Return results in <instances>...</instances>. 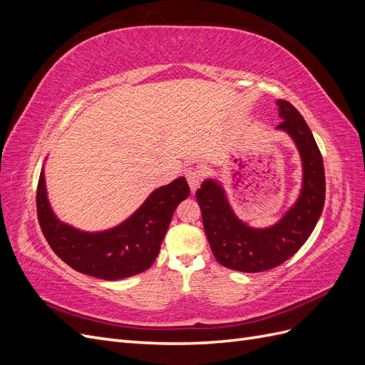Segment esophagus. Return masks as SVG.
I'll list each match as a JSON object with an SVG mask.
<instances>
[{"mask_svg": "<svg viewBox=\"0 0 365 365\" xmlns=\"http://www.w3.org/2000/svg\"><path fill=\"white\" fill-rule=\"evenodd\" d=\"M185 178H187V182H189V185H190L192 192H195L197 187L201 185L202 172L196 168H189L185 170Z\"/></svg>", "mask_w": 365, "mask_h": 365, "instance_id": "esophagus-1", "label": "esophagus"}]
</instances>
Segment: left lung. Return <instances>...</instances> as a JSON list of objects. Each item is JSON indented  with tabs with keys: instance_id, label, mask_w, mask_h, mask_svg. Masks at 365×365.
I'll return each instance as SVG.
<instances>
[{
	"instance_id": "obj_1",
	"label": "left lung",
	"mask_w": 365,
	"mask_h": 365,
	"mask_svg": "<svg viewBox=\"0 0 365 365\" xmlns=\"http://www.w3.org/2000/svg\"><path fill=\"white\" fill-rule=\"evenodd\" d=\"M284 130L298 149L303 165L300 196L284 216L268 228H252L231 208L224 187L205 180L196 190L204 230L213 256L225 268L262 272L279 267L303 247L322 216L326 200L323 157L302 114L286 101H277Z\"/></svg>"
}]
</instances>
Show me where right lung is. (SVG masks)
<instances>
[{"mask_svg":"<svg viewBox=\"0 0 365 365\" xmlns=\"http://www.w3.org/2000/svg\"><path fill=\"white\" fill-rule=\"evenodd\" d=\"M189 195V184L180 176L153 190L125 222L90 233L63 224L53 213L42 168L36 193L38 219L48 245L68 267L91 277L120 280L152 267L175 208Z\"/></svg>","mask_w":365,"mask_h":365,"instance_id":"right-lung-1","label":"right lung"}]
</instances>
